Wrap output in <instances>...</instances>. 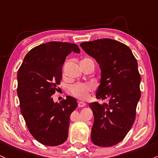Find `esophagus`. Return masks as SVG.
Instances as JSON below:
<instances>
[{
	"mask_svg": "<svg viewBox=\"0 0 158 158\" xmlns=\"http://www.w3.org/2000/svg\"><path fill=\"white\" fill-rule=\"evenodd\" d=\"M86 106V103H85V102H82V101H79L78 102V106L79 107H84Z\"/></svg>",
	"mask_w": 158,
	"mask_h": 158,
	"instance_id": "esophagus-1",
	"label": "esophagus"
}]
</instances>
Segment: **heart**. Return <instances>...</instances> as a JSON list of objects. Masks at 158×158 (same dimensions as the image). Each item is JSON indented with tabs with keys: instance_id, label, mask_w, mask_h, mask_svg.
<instances>
[{
	"instance_id": "heart-1",
	"label": "heart",
	"mask_w": 158,
	"mask_h": 158,
	"mask_svg": "<svg viewBox=\"0 0 158 158\" xmlns=\"http://www.w3.org/2000/svg\"><path fill=\"white\" fill-rule=\"evenodd\" d=\"M81 62H93V60L91 58H85ZM70 91L74 97L84 100L89 96L90 93L94 91V86L90 83H76L70 85Z\"/></svg>"
}]
</instances>
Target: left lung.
<instances>
[{
	"instance_id": "left-lung-1",
	"label": "left lung",
	"mask_w": 158,
	"mask_h": 158,
	"mask_svg": "<svg viewBox=\"0 0 158 158\" xmlns=\"http://www.w3.org/2000/svg\"><path fill=\"white\" fill-rule=\"evenodd\" d=\"M80 46L100 65L96 98L106 100L89 104L94 116L91 141L100 147L112 146L125 137L134 123L141 96L137 61L131 48L115 40H96Z\"/></svg>"
}]
</instances>
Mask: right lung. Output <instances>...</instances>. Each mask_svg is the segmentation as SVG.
<instances>
[{
    "label": "right lung",
    "instance_id": "obj_1",
    "mask_svg": "<svg viewBox=\"0 0 158 158\" xmlns=\"http://www.w3.org/2000/svg\"><path fill=\"white\" fill-rule=\"evenodd\" d=\"M72 52H80L74 43L52 41L39 45L25 55L17 74V94L27 129L48 146L67 140L70 115L77 107L73 97L67 96L59 103L52 98L61 80L66 57Z\"/></svg>",
    "mask_w": 158,
    "mask_h": 158
}]
</instances>
